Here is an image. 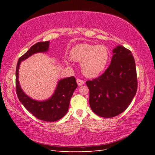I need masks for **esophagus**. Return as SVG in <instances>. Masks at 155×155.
Returning <instances> with one entry per match:
<instances>
[{
  "label": "esophagus",
  "mask_w": 155,
  "mask_h": 155,
  "mask_svg": "<svg viewBox=\"0 0 155 155\" xmlns=\"http://www.w3.org/2000/svg\"><path fill=\"white\" fill-rule=\"evenodd\" d=\"M77 83L78 86H81L82 85H83L84 83H85V82H84V81H83L82 79H80V78H77Z\"/></svg>",
  "instance_id": "34e87169"
}]
</instances>
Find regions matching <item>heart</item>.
Wrapping results in <instances>:
<instances>
[{
	"mask_svg": "<svg viewBox=\"0 0 155 155\" xmlns=\"http://www.w3.org/2000/svg\"><path fill=\"white\" fill-rule=\"evenodd\" d=\"M70 55L74 61L81 62L83 74L89 77L98 75L106 67L109 59V52L105 46L87 44L75 46Z\"/></svg>",
	"mask_w": 155,
	"mask_h": 155,
	"instance_id": "obj_1",
	"label": "heart"
}]
</instances>
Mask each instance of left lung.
Returning <instances> with one entry per match:
<instances>
[{"mask_svg":"<svg viewBox=\"0 0 155 155\" xmlns=\"http://www.w3.org/2000/svg\"><path fill=\"white\" fill-rule=\"evenodd\" d=\"M111 63L103 74L86 82L90 105L103 117H113L129 106L137 90L135 62L132 52L118 46L113 51Z\"/></svg>","mask_w":155,"mask_h":155,"instance_id":"left-lung-1","label":"left lung"}]
</instances>
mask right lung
<instances>
[{"label":"right lung","instance_id":"1","mask_svg":"<svg viewBox=\"0 0 155 155\" xmlns=\"http://www.w3.org/2000/svg\"><path fill=\"white\" fill-rule=\"evenodd\" d=\"M48 47L49 41L38 42L20 57L15 70V88L18 99L31 114L44 121L55 122L62 118L68 111L70 99L77 87L75 77H71L60 80L53 95L45 101H37L29 98L21 89L18 81V70L21 61L37 52L47 51Z\"/></svg>","mask_w":155,"mask_h":155}]
</instances>
